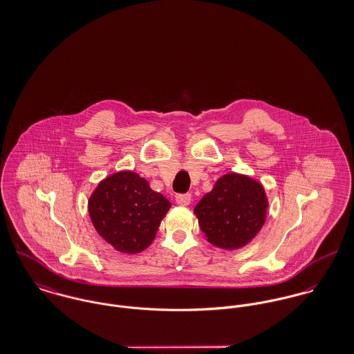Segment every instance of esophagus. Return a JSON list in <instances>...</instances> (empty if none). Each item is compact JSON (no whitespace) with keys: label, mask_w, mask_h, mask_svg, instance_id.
I'll use <instances>...</instances> for the list:
<instances>
[{"label":"esophagus","mask_w":354,"mask_h":354,"mask_svg":"<svg viewBox=\"0 0 354 354\" xmlns=\"http://www.w3.org/2000/svg\"><path fill=\"white\" fill-rule=\"evenodd\" d=\"M192 195L191 194H178L176 195V202L178 203L180 205H188L191 203Z\"/></svg>","instance_id":"1"}]
</instances>
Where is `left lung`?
Returning a JSON list of instances; mask_svg holds the SVG:
<instances>
[{
    "instance_id": "1",
    "label": "left lung",
    "mask_w": 354,
    "mask_h": 354,
    "mask_svg": "<svg viewBox=\"0 0 354 354\" xmlns=\"http://www.w3.org/2000/svg\"><path fill=\"white\" fill-rule=\"evenodd\" d=\"M263 187L241 174H226L198 205L195 214L207 240L221 248L247 245L266 221Z\"/></svg>"
}]
</instances>
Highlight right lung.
Segmentation results:
<instances>
[{
    "instance_id": "add662e5",
    "label": "right lung",
    "mask_w": 354,
    "mask_h": 354,
    "mask_svg": "<svg viewBox=\"0 0 354 354\" xmlns=\"http://www.w3.org/2000/svg\"><path fill=\"white\" fill-rule=\"evenodd\" d=\"M170 205L145 178L120 171L98 185L88 211L94 227L109 244L120 252L138 253L151 244Z\"/></svg>"
}]
</instances>
